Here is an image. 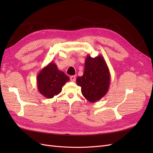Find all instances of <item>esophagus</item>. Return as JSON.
Here are the masks:
<instances>
[{"instance_id": "1", "label": "esophagus", "mask_w": 153, "mask_h": 153, "mask_svg": "<svg viewBox=\"0 0 153 153\" xmlns=\"http://www.w3.org/2000/svg\"><path fill=\"white\" fill-rule=\"evenodd\" d=\"M70 80L71 82H75L76 80V76H70Z\"/></svg>"}]
</instances>
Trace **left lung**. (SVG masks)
<instances>
[{
	"mask_svg": "<svg viewBox=\"0 0 153 153\" xmlns=\"http://www.w3.org/2000/svg\"><path fill=\"white\" fill-rule=\"evenodd\" d=\"M76 84L81 87L82 95L91 103L96 102L105 96L109 89L110 74L102 55L94 58L87 55L84 74L77 77Z\"/></svg>",
	"mask_w": 153,
	"mask_h": 153,
	"instance_id": "8db88e82",
	"label": "left lung"
}]
</instances>
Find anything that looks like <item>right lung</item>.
<instances>
[{
	"mask_svg": "<svg viewBox=\"0 0 153 153\" xmlns=\"http://www.w3.org/2000/svg\"><path fill=\"white\" fill-rule=\"evenodd\" d=\"M36 80L40 94L47 98H52L62 91L69 78L59 70L56 64L51 62L39 72Z\"/></svg>",
	"mask_w": 153,
	"mask_h": 153,
	"instance_id": "obj_1",
	"label": "right lung"
}]
</instances>
